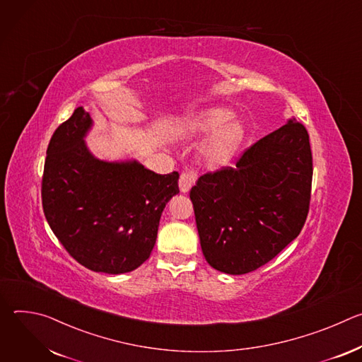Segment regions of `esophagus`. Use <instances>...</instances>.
I'll list each match as a JSON object with an SVG mask.
<instances>
[{
  "label": "esophagus",
  "instance_id": "1",
  "mask_svg": "<svg viewBox=\"0 0 362 362\" xmlns=\"http://www.w3.org/2000/svg\"><path fill=\"white\" fill-rule=\"evenodd\" d=\"M196 179H197V176L193 175V173H187V172L182 173L180 177H179V189H180V192L187 193L192 189V186L196 183Z\"/></svg>",
  "mask_w": 362,
  "mask_h": 362
}]
</instances>
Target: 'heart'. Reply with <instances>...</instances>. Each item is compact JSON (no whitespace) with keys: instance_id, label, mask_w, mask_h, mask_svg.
I'll return each instance as SVG.
<instances>
[{"instance_id":"heart-1","label":"heart","mask_w":362,"mask_h":362,"mask_svg":"<svg viewBox=\"0 0 362 362\" xmlns=\"http://www.w3.org/2000/svg\"><path fill=\"white\" fill-rule=\"evenodd\" d=\"M232 116V110L226 107H206L183 116L176 130L186 137L212 134L202 148V162L211 169H218L235 158L245 139L243 122Z\"/></svg>"}]
</instances>
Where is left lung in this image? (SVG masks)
<instances>
[{"label": "left lung", "instance_id": "left-lung-1", "mask_svg": "<svg viewBox=\"0 0 362 362\" xmlns=\"http://www.w3.org/2000/svg\"><path fill=\"white\" fill-rule=\"evenodd\" d=\"M313 185V153L295 117L256 141L236 168L199 177L190 190L202 252L229 275L252 272L303 228Z\"/></svg>", "mask_w": 362, "mask_h": 362}]
</instances>
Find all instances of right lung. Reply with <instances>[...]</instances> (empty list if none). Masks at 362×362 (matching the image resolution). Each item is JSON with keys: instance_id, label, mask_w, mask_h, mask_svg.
<instances>
[{"instance_id": "obj_1", "label": "right lung", "mask_w": 362, "mask_h": 362, "mask_svg": "<svg viewBox=\"0 0 362 362\" xmlns=\"http://www.w3.org/2000/svg\"><path fill=\"white\" fill-rule=\"evenodd\" d=\"M93 120L83 107L47 147L42 211L60 243L94 272L139 268L153 250L162 212L179 193V173L158 175L136 160L105 162L84 141Z\"/></svg>"}]
</instances>
